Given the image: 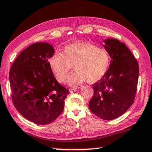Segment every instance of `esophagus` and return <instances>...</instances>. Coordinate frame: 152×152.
<instances>
[{
    "instance_id": "esophagus-1",
    "label": "esophagus",
    "mask_w": 152,
    "mask_h": 152,
    "mask_svg": "<svg viewBox=\"0 0 152 152\" xmlns=\"http://www.w3.org/2000/svg\"><path fill=\"white\" fill-rule=\"evenodd\" d=\"M79 88H70V92H75L76 91H78Z\"/></svg>"
}]
</instances>
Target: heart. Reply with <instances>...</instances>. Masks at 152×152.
Wrapping results in <instances>:
<instances>
[{"instance_id": "heart-1", "label": "heart", "mask_w": 152, "mask_h": 152, "mask_svg": "<svg viewBox=\"0 0 152 152\" xmlns=\"http://www.w3.org/2000/svg\"><path fill=\"white\" fill-rule=\"evenodd\" d=\"M51 70L59 82H66L72 66L74 72L67 80L70 86H78L86 80L95 83L107 72L110 64L109 53L106 49L88 42H76L64 47L60 53L49 59Z\"/></svg>"}]
</instances>
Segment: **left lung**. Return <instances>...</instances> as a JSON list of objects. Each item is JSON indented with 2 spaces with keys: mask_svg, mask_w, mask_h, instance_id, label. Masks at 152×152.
<instances>
[{
  "mask_svg": "<svg viewBox=\"0 0 152 152\" xmlns=\"http://www.w3.org/2000/svg\"><path fill=\"white\" fill-rule=\"evenodd\" d=\"M104 43L111 61L104 76L93 84L89 109L102 119L112 120L124 114L134 102L139 66L125 43L115 39H107Z\"/></svg>",
  "mask_w": 152,
  "mask_h": 152,
  "instance_id": "left-lung-1",
  "label": "left lung"
}]
</instances>
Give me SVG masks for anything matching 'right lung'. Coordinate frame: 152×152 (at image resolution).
<instances>
[{
    "mask_svg": "<svg viewBox=\"0 0 152 152\" xmlns=\"http://www.w3.org/2000/svg\"><path fill=\"white\" fill-rule=\"evenodd\" d=\"M54 48L47 43L29 45L17 56L9 72L12 101L25 119L50 124L62 113L69 90L55 78L48 60Z\"/></svg>",
    "mask_w": 152,
    "mask_h": 152,
    "instance_id": "right-lung-1",
    "label": "right lung"
}]
</instances>
